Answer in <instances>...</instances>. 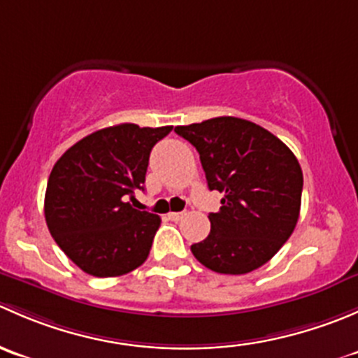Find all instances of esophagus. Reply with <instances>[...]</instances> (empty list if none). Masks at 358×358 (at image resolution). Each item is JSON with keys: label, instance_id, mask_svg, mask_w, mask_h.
<instances>
[{"label": "esophagus", "instance_id": "34e87169", "mask_svg": "<svg viewBox=\"0 0 358 358\" xmlns=\"http://www.w3.org/2000/svg\"><path fill=\"white\" fill-rule=\"evenodd\" d=\"M168 218L173 220V222H178V220L183 218V213H175V211H171V213H168Z\"/></svg>", "mask_w": 358, "mask_h": 358}]
</instances>
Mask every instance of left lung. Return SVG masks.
Instances as JSON below:
<instances>
[{"mask_svg":"<svg viewBox=\"0 0 358 358\" xmlns=\"http://www.w3.org/2000/svg\"><path fill=\"white\" fill-rule=\"evenodd\" d=\"M175 131L197 149L209 190L223 192L209 213L211 232L192 244L206 268L243 275L265 265L299 218L303 173L289 147L255 122L222 115Z\"/></svg>","mask_w":358,"mask_h":358,"instance_id":"left-lung-1","label":"left lung"}]
</instances>
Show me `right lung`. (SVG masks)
Masks as SVG:
<instances>
[{
  "label": "right lung",
  "instance_id": "right-lung-1",
  "mask_svg": "<svg viewBox=\"0 0 358 358\" xmlns=\"http://www.w3.org/2000/svg\"><path fill=\"white\" fill-rule=\"evenodd\" d=\"M173 126H109L85 136L55 162L45 218L59 248L93 277H119L149 256L161 218L129 201L143 190L152 147Z\"/></svg>",
  "mask_w": 358,
  "mask_h": 358
}]
</instances>
